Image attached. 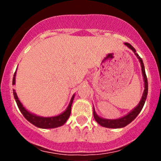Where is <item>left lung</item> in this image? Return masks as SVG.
Returning a JSON list of instances; mask_svg holds the SVG:
<instances>
[{
    "label": "left lung",
    "instance_id": "8db88e82",
    "mask_svg": "<svg viewBox=\"0 0 161 161\" xmlns=\"http://www.w3.org/2000/svg\"><path fill=\"white\" fill-rule=\"evenodd\" d=\"M125 45H126L129 49H131L133 52H134L136 56L137 57V58L139 59V62H140L141 68H142V77H143L144 81V91L143 93H142V98H141L140 101L138 103L137 106H136L134 109L131 110L129 113H128L127 114L121 117V118H118V119H106V118H101V117H100L97 113H96L95 109H94L93 107V117L94 118H95L96 121H97L99 125L103 126V127L109 128V129H120V128L125 127L126 125L130 124L131 121L138 116V114L140 113V111H142V108H143L144 106V103H145L146 102V100H147V94H148V82H147V75H146L145 68H144V64L143 62H142V58L139 56V54H138L137 53H136V49H135L131 44H129V43H125Z\"/></svg>",
    "mask_w": 161,
    "mask_h": 161
}]
</instances>
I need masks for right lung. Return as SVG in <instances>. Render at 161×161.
Masks as SVG:
<instances>
[{
    "instance_id": "add662e5",
    "label": "right lung",
    "mask_w": 161,
    "mask_h": 161,
    "mask_svg": "<svg viewBox=\"0 0 161 161\" xmlns=\"http://www.w3.org/2000/svg\"><path fill=\"white\" fill-rule=\"evenodd\" d=\"M15 76H16V71L14 74V77H13L12 85L15 84ZM13 94H14V100H15L16 103H17L18 108L20 110L21 113L23 114L25 119L29 121L31 124L33 125L36 126V127L40 128V129H54V128L60 127V126L63 125L64 123L67 121L69 119V116L71 114V105H72L73 100H74L75 94L71 97L70 103H69V106L66 108V110L64 112H62L60 114L57 115V116L53 117H41L38 116V115L32 114L27 111L25 108L23 107L22 103H21L19 100V97H18L17 93H16L15 90H13Z\"/></svg>"
}]
</instances>
